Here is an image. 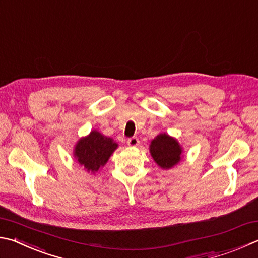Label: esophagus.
I'll use <instances>...</instances> for the list:
<instances>
[{"label":"esophagus","instance_id":"34e87169","mask_svg":"<svg viewBox=\"0 0 258 258\" xmlns=\"http://www.w3.org/2000/svg\"><path fill=\"white\" fill-rule=\"evenodd\" d=\"M139 143H140V141L137 137H132L127 140V144L130 145V147H137V145H139Z\"/></svg>","mask_w":258,"mask_h":258}]
</instances>
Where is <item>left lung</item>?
Returning <instances> with one entry per match:
<instances>
[{
  "instance_id": "obj_1",
  "label": "left lung",
  "mask_w": 258,
  "mask_h": 258,
  "mask_svg": "<svg viewBox=\"0 0 258 258\" xmlns=\"http://www.w3.org/2000/svg\"><path fill=\"white\" fill-rule=\"evenodd\" d=\"M150 152L159 166L163 169H169L180 161L181 148L177 140L163 133L159 134L151 142Z\"/></svg>"
}]
</instances>
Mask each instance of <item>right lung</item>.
I'll list each match as a JSON object with an SVG mask.
<instances>
[{
  "label": "right lung",
  "instance_id": "right-lung-1",
  "mask_svg": "<svg viewBox=\"0 0 258 258\" xmlns=\"http://www.w3.org/2000/svg\"><path fill=\"white\" fill-rule=\"evenodd\" d=\"M116 148L117 143L110 138L104 137L97 131H92L87 138L81 139L77 143L74 156L88 171L95 172L108 161Z\"/></svg>",
  "mask_w": 258,
  "mask_h": 258
}]
</instances>
